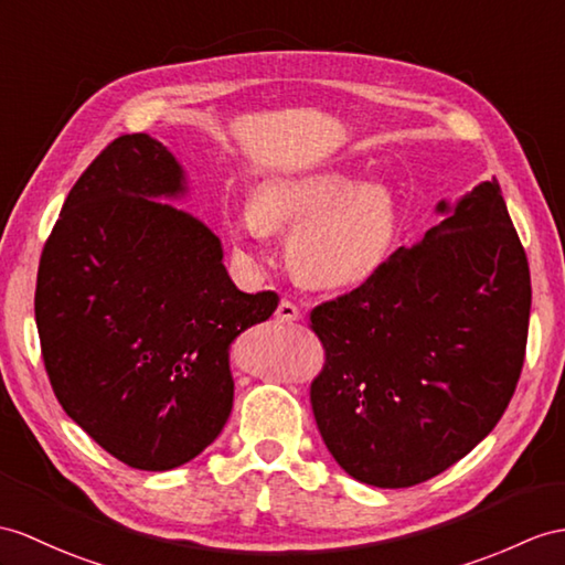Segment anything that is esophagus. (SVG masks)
<instances>
[{
	"instance_id": "esophagus-1",
	"label": "esophagus",
	"mask_w": 565,
	"mask_h": 565,
	"mask_svg": "<svg viewBox=\"0 0 565 565\" xmlns=\"http://www.w3.org/2000/svg\"><path fill=\"white\" fill-rule=\"evenodd\" d=\"M275 319H280V321H297V319H299V309H297L295 301L282 299L280 305H278V309H275Z\"/></svg>"
}]
</instances>
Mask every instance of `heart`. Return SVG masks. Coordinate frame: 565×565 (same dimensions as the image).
<instances>
[{
	"instance_id": "1",
	"label": "heart",
	"mask_w": 565,
	"mask_h": 565,
	"mask_svg": "<svg viewBox=\"0 0 565 565\" xmlns=\"http://www.w3.org/2000/svg\"><path fill=\"white\" fill-rule=\"evenodd\" d=\"M292 227L287 258L301 282L352 290L386 266L395 244V203L379 184L356 186L342 170L273 179L237 215L235 235L264 237Z\"/></svg>"
}]
</instances>
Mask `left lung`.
Listing matches in <instances>:
<instances>
[{
	"instance_id": "left-lung-1",
	"label": "left lung",
	"mask_w": 565,
	"mask_h": 565,
	"mask_svg": "<svg viewBox=\"0 0 565 565\" xmlns=\"http://www.w3.org/2000/svg\"><path fill=\"white\" fill-rule=\"evenodd\" d=\"M374 278L311 311L326 364L311 409L356 481L422 484L465 458L515 393L530 326V266L497 179L450 205Z\"/></svg>"
}]
</instances>
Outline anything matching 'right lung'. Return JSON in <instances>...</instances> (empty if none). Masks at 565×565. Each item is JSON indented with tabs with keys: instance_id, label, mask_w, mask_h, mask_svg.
<instances>
[{
	"instance_id": "obj_1",
	"label": "right lung",
	"mask_w": 565,
	"mask_h": 565,
	"mask_svg": "<svg viewBox=\"0 0 565 565\" xmlns=\"http://www.w3.org/2000/svg\"><path fill=\"white\" fill-rule=\"evenodd\" d=\"M184 194L168 148L119 136L68 191L38 268L54 395L109 456L148 472L215 441L235 397L232 340L278 307L275 292L237 290L213 232L158 201Z\"/></svg>"
}]
</instances>
